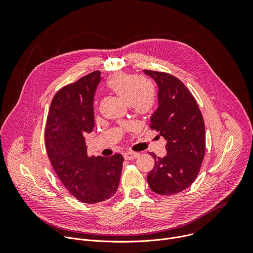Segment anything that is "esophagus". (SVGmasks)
I'll list each match as a JSON object with an SVG mask.
<instances>
[{
  "mask_svg": "<svg viewBox=\"0 0 253 253\" xmlns=\"http://www.w3.org/2000/svg\"><path fill=\"white\" fill-rule=\"evenodd\" d=\"M124 156H125L126 159L132 160V159L137 158V157L139 156V153H138V152H134V151H127V152H125Z\"/></svg>",
  "mask_w": 253,
  "mask_h": 253,
  "instance_id": "obj_1",
  "label": "esophagus"
}]
</instances>
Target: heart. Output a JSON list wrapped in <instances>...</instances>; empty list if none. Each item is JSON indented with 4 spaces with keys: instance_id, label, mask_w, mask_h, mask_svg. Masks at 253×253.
<instances>
[{
    "instance_id": "b5f03b06",
    "label": "heart",
    "mask_w": 253,
    "mask_h": 253,
    "mask_svg": "<svg viewBox=\"0 0 253 253\" xmlns=\"http://www.w3.org/2000/svg\"><path fill=\"white\" fill-rule=\"evenodd\" d=\"M106 86L115 94L126 100L132 110L139 116H146L153 112L157 103L155 87L135 75L118 73L111 76Z\"/></svg>"
}]
</instances>
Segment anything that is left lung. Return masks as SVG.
I'll use <instances>...</instances> for the list:
<instances>
[{"label": "left lung", "instance_id": "left-lung-1", "mask_svg": "<svg viewBox=\"0 0 253 253\" xmlns=\"http://www.w3.org/2000/svg\"><path fill=\"white\" fill-rule=\"evenodd\" d=\"M158 85L157 110L151 117L150 129L167 140L166 155L157 157L147 176L153 192L172 195L189 187L200 171L205 155V126L197 102L187 87L165 72L144 70Z\"/></svg>", "mask_w": 253, "mask_h": 253}]
</instances>
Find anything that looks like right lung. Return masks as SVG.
Listing matches in <instances>:
<instances>
[{
	"instance_id": "right-lung-1",
	"label": "right lung",
	"mask_w": 253,
	"mask_h": 253,
	"mask_svg": "<svg viewBox=\"0 0 253 253\" xmlns=\"http://www.w3.org/2000/svg\"><path fill=\"white\" fill-rule=\"evenodd\" d=\"M100 71L64 86L52 99L45 127L51 164L67 190L84 203H98L116 193L124 158L89 156L85 134L94 128L93 100Z\"/></svg>"
}]
</instances>
